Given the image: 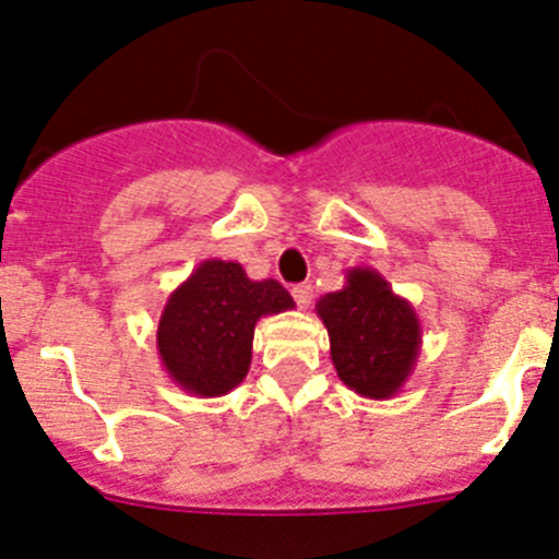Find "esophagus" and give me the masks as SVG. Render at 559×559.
Wrapping results in <instances>:
<instances>
[{"label":"esophagus","instance_id":"esophagus-1","mask_svg":"<svg viewBox=\"0 0 559 559\" xmlns=\"http://www.w3.org/2000/svg\"><path fill=\"white\" fill-rule=\"evenodd\" d=\"M290 293H293V298H296L298 307H309V304H312L314 290H312V285H309V282H301V285H293Z\"/></svg>","mask_w":559,"mask_h":559}]
</instances>
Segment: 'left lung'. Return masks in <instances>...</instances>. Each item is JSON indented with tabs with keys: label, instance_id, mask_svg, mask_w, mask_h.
Returning a JSON list of instances; mask_svg holds the SVG:
<instances>
[{
	"label": "left lung",
	"instance_id": "8db88e82",
	"mask_svg": "<svg viewBox=\"0 0 559 559\" xmlns=\"http://www.w3.org/2000/svg\"><path fill=\"white\" fill-rule=\"evenodd\" d=\"M331 342L342 383L367 400H391L413 374L421 353V320L380 272L347 269L345 287L314 304Z\"/></svg>",
	"mask_w": 559,
	"mask_h": 559
}]
</instances>
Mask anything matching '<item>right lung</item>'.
I'll return each mask as SVG.
<instances>
[{
	"mask_svg": "<svg viewBox=\"0 0 559 559\" xmlns=\"http://www.w3.org/2000/svg\"><path fill=\"white\" fill-rule=\"evenodd\" d=\"M293 307L277 280H250L241 263L209 258L159 314V361L187 394L225 396L250 372L258 320Z\"/></svg>",
	"mask_w": 559,
	"mask_h": 559,
	"instance_id": "right-lung-1",
	"label": "right lung"
}]
</instances>
